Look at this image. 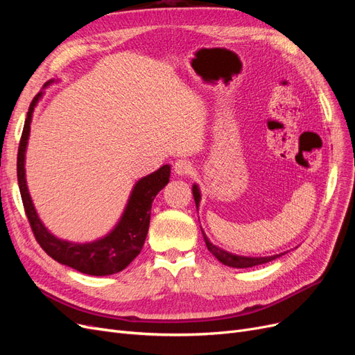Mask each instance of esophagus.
I'll list each match as a JSON object with an SVG mask.
<instances>
[{"mask_svg": "<svg viewBox=\"0 0 355 355\" xmlns=\"http://www.w3.org/2000/svg\"><path fill=\"white\" fill-rule=\"evenodd\" d=\"M191 170H192V166L187 159H178L173 164V171L178 176H187L191 173Z\"/></svg>", "mask_w": 355, "mask_h": 355, "instance_id": "obj_1", "label": "esophagus"}]
</instances>
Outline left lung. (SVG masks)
Segmentation results:
<instances>
[{"mask_svg": "<svg viewBox=\"0 0 355 355\" xmlns=\"http://www.w3.org/2000/svg\"><path fill=\"white\" fill-rule=\"evenodd\" d=\"M192 196H194L196 206H197V210H198L200 201H201V191H200V187L197 184L192 185ZM201 231H202V228H201ZM202 237H204V241H206L209 252L214 257H216L219 262H222L223 265H227V266H231V268H252V266H256V265L271 262V261L277 259V257H280L282 254L287 253V252H284V253H278V254H272V256H241V254L231 253L228 250L222 249V247L213 244L207 239V235L204 234V231H202Z\"/></svg>", "mask_w": 355, "mask_h": 355, "instance_id": "left-lung-1", "label": "left lung"}]
</instances>
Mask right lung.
<instances>
[{"instance_id": "1", "label": "right lung", "mask_w": 355, "mask_h": 355, "mask_svg": "<svg viewBox=\"0 0 355 355\" xmlns=\"http://www.w3.org/2000/svg\"><path fill=\"white\" fill-rule=\"evenodd\" d=\"M55 83H59V80L47 81L42 90L31 102L22 137H20L17 153V182L24 207L37 241L53 259L83 274L96 277L112 275L123 271L141 253L149 228V219H151L153 201L158 192L168 184L170 166H161L158 170L136 182L120 219L103 237L93 241L75 243L59 239L55 234H51L40 219L34 202H32L26 184L25 159L35 106L44 96V90Z\"/></svg>"}]
</instances>
